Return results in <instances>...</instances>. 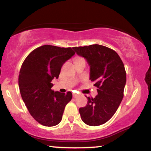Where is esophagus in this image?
Listing matches in <instances>:
<instances>
[{"label": "esophagus", "mask_w": 151, "mask_h": 151, "mask_svg": "<svg viewBox=\"0 0 151 151\" xmlns=\"http://www.w3.org/2000/svg\"><path fill=\"white\" fill-rule=\"evenodd\" d=\"M72 96H73L74 98H76V97H77L78 96H79V94H78V93H72Z\"/></svg>", "instance_id": "34e87169"}]
</instances>
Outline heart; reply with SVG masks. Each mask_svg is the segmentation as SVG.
Returning a JSON list of instances; mask_svg holds the SVG:
<instances>
[{"instance_id": "1", "label": "heart", "mask_w": 151, "mask_h": 151, "mask_svg": "<svg viewBox=\"0 0 151 151\" xmlns=\"http://www.w3.org/2000/svg\"><path fill=\"white\" fill-rule=\"evenodd\" d=\"M81 60V58H77L76 60Z\"/></svg>"}]
</instances>
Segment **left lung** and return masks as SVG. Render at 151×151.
I'll use <instances>...</instances> for the list:
<instances>
[{
    "label": "left lung",
    "mask_w": 151,
    "mask_h": 151,
    "mask_svg": "<svg viewBox=\"0 0 151 151\" xmlns=\"http://www.w3.org/2000/svg\"><path fill=\"white\" fill-rule=\"evenodd\" d=\"M86 59L90 77L98 88L95 98L87 97L86 106L79 109L83 122L91 126L105 124L114 116L124 97L126 74L120 57L113 50L100 45L72 48Z\"/></svg>",
    "instance_id": "obj_1"
}]
</instances>
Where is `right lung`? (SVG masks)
<instances>
[{
    "instance_id": "obj_1",
    "label": "right lung",
    "mask_w": 151,
    "mask_h": 151,
    "mask_svg": "<svg viewBox=\"0 0 151 151\" xmlns=\"http://www.w3.org/2000/svg\"><path fill=\"white\" fill-rule=\"evenodd\" d=\"M74 54L71 47L46 45L31 52L22 63L18 77L20 94L31 116L43 126L60 124L72 99L71 91H55L51 82L58 79L63 64Z\"/></svg>"
}]
</instances>
